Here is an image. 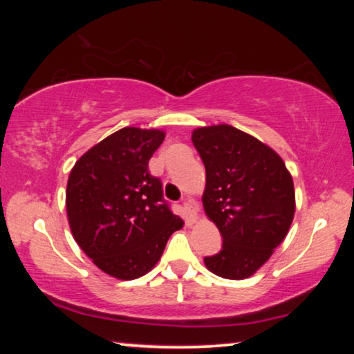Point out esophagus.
Segmentation results:
<instances>
[{
    "instance_id": "34e87169",
    "label": "esophagus",
    "mask_w": 354,
    "mask_h": 354,
    "mask_svg": "<svg viewBox=\"0 0 354 354\" xmlns=\"http://www.w3.org/2000/svg\"><path fill=\"white\" fill-rule=\"evenodd\" d=\"M182 205H183V211H185L187 221L190 222V224H193V222L196 221V207H195V205H193V201L188 200V198L183 200Z\"/></svg>"
}]
</instances>
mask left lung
Wrapping results in <instances>:
<instances>
[{
	"instance_id": "1",
	"label": "left lung",
	"mask_w": 354,
	"mask_h": 354,
	"mask_svg": "<svg viewBox=\"0 0 354 354\" xmlns=\"http://www.w3.org/2000/svg\"><path fill=\"white\" fill-rule=\"evenodd\" d=\"M192 142L206 169L203 206L222 235V248L206 256V268L224 279L250 277L292 225V176L274 149L232 125L193 130Z\"/></svg>"
}]
</instances>
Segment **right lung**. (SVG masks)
Listing matches in <instances>:
<instances>
[{
    "label": "right lung",
    "instance_id": "add662e5",
    "mask_svg": "<svg viewBox=\"0 0 354 354\" xmlns=\"http://www.w3.org/2000/svg\"><path fill=\"white\" fill-rule=\"evenodd\" d=\"M164 132L124 127L75 162L66 207L72 235L103 272L120 280L142 277L161 258L183 221L148 171Z\"/></svg>",
    "mask_w": 354,
    "mask_h": 354
}]
</instances>
